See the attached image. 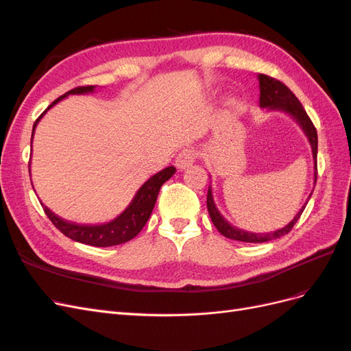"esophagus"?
<instances>
[{
  "label": "esophagus",
  "mask_w": 351,
  "mask_h": 351,
  "mask_svg": "<svg viewBox=\"0 0 351 351\" xmlns=\"http://www.w3.org/2000/svg\"><path fill=\"white\" fill-rule=\"evenodd\" d=\"M196 161V152L193 149H183L176 158V165L180 169H184Z\"/></svg>",
  "instance_id": "obj_1"
}]
</instances>
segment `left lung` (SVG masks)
Wrapping results in <instances>:
<instances>
[{
    "label": "left lung",
    "instance_id": "obj_1",
    "mask_svg": "<svg viewBox=\"0 0 351 351\" xmlns=\"http://www.w3.org/2000/svg\"><path fill=\"white\" fill-rule=\"evenodd\" d=\"M258 80H259V90H261V97H259V105L261 108H267L268 111H281L289 114L290 117L295 120V123L302 127V130L304 132L307 141L311 143L312 147V155H313V164H315V183H316V176H317V164H316V156H317V133L312 120L309 119V115L306 114L303 105L300 101L295 98V95L285 86L284 83L280 80L267 76V74H258ZM312 193L309 195L311 199ZM307 204L302 206V209L297 212V215L287 224L284 228L275 230L271 232H250V231H244L240 230L234 226H231L230 222L221 215V212L218 210L214 196H212V189L209 186L208 189V197H206V206L209 217L214 222V226L217 230L221 232L222 236L231 239V240H237V241H244V243H265V241H271L275 239H280L285 234H289L297 219L300 218L302 212L304 210Z\"/></svg>",
    "mask_w": 351,
    "mask_h": 351
}]
</instances>
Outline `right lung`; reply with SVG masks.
Returning a JSON list of instances; mask_svg holds the SVG:
<instances>
[{"instance_id":"1","label":"right lung","mask_w":351,"mask_h":351,"mask_svg":"<svg viewBox=\"0 0 351 351\" xmlns=\"http://www.w3.org/2000/svg\"><path fill=\"white\" fill-rule=\"evenodd\" d=\"M93 90H95V86L74 88L52 102L35 121L34 130H32V141H34V133L39 120L47 114L49 108L54 107L57 102L67 98L69 95H86ZM29 173H30V162H29ZM174 173H176L174 167H167L162 169V171L152 176L147 182H145L141 186L139 190H137V193L130 202V205L127 206L119 217L114 218L110 222H104V224L92 226V224H77V222H70L56 215L54 212H52L49 208H47L45 205L42 206H44L45 214L48 215L52 224H54L62 234L67 236L69 239L83 244H89V246H95V247L117 246V244H123L139 234L141 230L145 227L147 219H149L152 214L159 189H161V186L167 182V180H169L174 176Z\"/></svg>"}]
</instances>
